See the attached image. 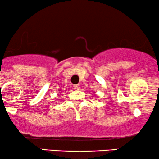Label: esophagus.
Here are the masks:
<instances>
[{
  "instance_id": "1",
  "label": "esophagus",
  "mask_w": 159,
  "mask_h": 159,
  "mask_svg": "<svg viewBox=\"0 0 159 159\" xmlns=\"http://www.w3.org/2000/svg\"><path fill=\"white\" fill-rule=\"evenodd\" d=\"M74 89H75V90H79V89H80V85L79 84L74 85Z\"/></svg>"
}]
</instances>
